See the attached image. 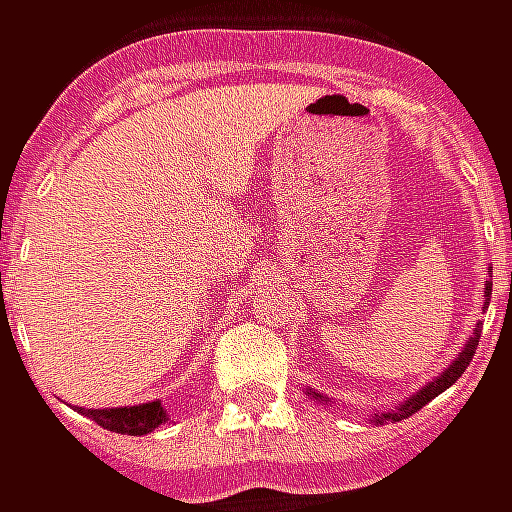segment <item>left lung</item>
Listing matches in <instances>:
<instances>
[{
    "label": "left lung",
    "instance_id": "obj_1",
    "mask_svg": "<svg viewBox=\"0 0 512 512\" xmlns=\"http://www.w3.org/2000/svg\"><path fill=\"white\" fill-rule=\"evenodd\" d=\"M484 294L490 296L493 294V282H487V288H484ZM478 337H481V325H475V334L470 337V343L464 345V351L458 354V360H452V366H449L438 380H432V383H426L423 386L421 392L418 395H412L406 403H400L397 409H392V412H380V415H374V421L377 423H383V421H403V418H409V415H415L418 409H423L432 397H438L441 392H447L449 386L467 371V366H470V360H473V354H475V348H478ZM317 395V392H314ZM320 397V395H317Z\"/></svg>",
    "mask_w": 512,
    "mask_h": 512
}]
</instances>
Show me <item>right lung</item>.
I'll list each match as a JSON object with an SVG mask.
<instances>
[{"mask_svg":"<svg viewBox=\"0 0 512 512\" xmlns=\"http://www.w3.org/2000/svg\"><path fill=\"white\" fill-rule=\"evenodd\" d=\"M91 421L100 423L109 432H120V435H146L152 429H158L167 421L164 406L155 403H143V406H120V409H89L86 412Z\"/></svg>","mask_w":512,"mask_h":512,"instance_id":"1","label":"right lung"}]
</instances>
